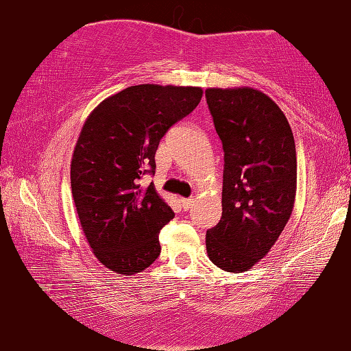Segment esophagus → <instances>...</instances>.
<instances>
[{"instance_id":"34e87169","label":"esophagus","mask_w":351,"mask_h":351,"mask_svg":"<svg viewBox=\"0 0 351 351\" xmlns=\"http://www.w3.org/2000/svg\"><path fill=\"white\" fill-rule=\"evenodd\" d=\"M193 204H195V198H181V206H182V208H184L186 210L191 209Z\"/></svg>"}]
</instances>
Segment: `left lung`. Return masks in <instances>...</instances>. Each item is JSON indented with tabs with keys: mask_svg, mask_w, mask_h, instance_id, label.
Masks as SVG:
<instances>
[{
	"mask_svg": "<svg viewBox=\"0 0 351 351\" xmlns=\"http://www.w3.org/2000/svg\"><path fill=\"white\" fill-rule=\"evenodd\" d=\"M223 145L221 219L206 232L209 259L242 274L275 245L297 193V152L278 104L253 87L206 90Z\"/></svg>",
	"mask_w": 351,
	"mask_h": 351,
	"instance_id": "8db88e82",
	"label": "left lung"
}]
</instances>
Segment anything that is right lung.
<instances>
[{
  "label": "right lung",
  "instance_id": "right-lung-1",
  "mask_svg": "<svg viewBox=\"0 0 351 351\" xmlns=\"http://www.w3.org/2000/svg\"><path fill=\"white\" fill-rule=\"evenodd\" d=\"M202 97V87L131 86L103 99L82 125L71 195L93 254L115 274H141L158 259L159 231L175 213L141 180L154 173L160 138Z\"/></svg>",
  "mask_w": 351,
  "mask_h": 351
}]
</instances>
